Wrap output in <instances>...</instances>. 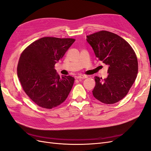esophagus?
I'll list each match as a JSON object with an SVG mask.
<instances>
[{
  "instance_id": "1",
  "label": "esophagus",
  "mask_w": 151,
  "mask_h": 151,
  "mask_svg": "<svg viewBox=\"0 0 151 151\" xmlns=\"http://www.w3.org/2000/svg\"><path fill=\"white\" fill-rule=\"evenodd\" d=\"M87 77H88V76H84V75H80V76H77L76 77V78L77 79H86V78H87Z\"/></svg>"
}]
</instances>
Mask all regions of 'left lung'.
Wrapping results in <instances>:
<instances>
[{"instance_id":"left-lung-1","label":"left lung","mask_w":151,"mask_h":151,"mask_svg":"<svg viewBox=\"0 0 151 151\" xmlns=\"http://www.w3.org/2000/svg\"><path fill=\"white\" fill-rule=\"evenodd\" d=\"M99 60L109 66L107 78L94 77V97L104 104L117 103L124 98L138 73V61L133 48L115 33L100 31L87 36Z\"/></svg>"}]
</instances>
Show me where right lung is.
<instances>
[{
    "mask_svg": "<svg viewBox=\"0 0 151 151\" xmlns=\"http://www.w3.org/2000/svg\"><path fill=\"white\" fill-rule=\"evenodd\" d=\"M75 40L43 37L30 44L21 54L17 76L26 94L38 106L46 109L57 107L70 93L74 78L60 77L54 67Z\"/></svg>",
    "mask_w": 151,
    "mask_h": 151,
    "instance_id": "add662e5",
    "label": "right lung"
}]
</instances>
